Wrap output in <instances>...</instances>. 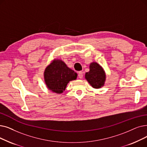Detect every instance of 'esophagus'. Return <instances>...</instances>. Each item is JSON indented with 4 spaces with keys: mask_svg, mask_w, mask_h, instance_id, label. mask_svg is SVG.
<instances>
[{
    "mask_svg": "<svg viewBox=\"0 0 147 147\" xmlns=\"http://www.w3.org/2000/svg\"><path fill=\"white\" fill-rule=\"evenodd\" d=\"M78 76H79V78H80V79H82V78H83V72L82 71H79V73H78Z\"/></svg>",
    "mask_w": 147,
    "mask_h": 147,
    "instance_id": "obj_1",
    "label": "esophagus"
}]
</instances>
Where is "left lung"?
Wrapping results in <instances>:
<instances>
[{
  "instance_id": "8db88e82",
  "label": "left lung",
  "mask_w": 147,
  "mask_h": 147,
  "mask_svg": "<svg viewBox=\"0 0 147 147\" xmlns=\"http://www.w3.org/2000/svg\"><path fill=\"white\" fill-rule=\"evenodd\" d=\"M106 75L104 69L98 63L93 62L89 65V71L85 73V79L92 88H101L105 85Z\"/></svg>"
}]
</instances>
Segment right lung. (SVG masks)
I'll use <instances>...</instances> for the list:
<instances>
[{"label": "right lung", "instance_id": "obj_1", "mask_svg": "<svg viewBox=\"0 0 147 147\" xmlns=\"http://www.w3.org/2000/svg\"><path fill=\"white\" fill-rule=\"evenodd\" d=\"M78 74L68 68L61 59H54L47 66L44 72L46 85L49 90L56 94L65 91L69 82L77 79Z\"/></svg>", "mask_w": 147, "mask_h": 147}]
</instances>
